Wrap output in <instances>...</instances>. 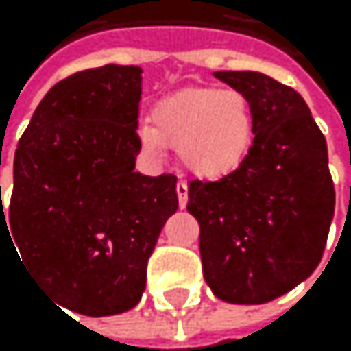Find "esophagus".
<instances>
[{"mask_svg": "<svg viewBox=\"0 0 351 351\" xmlns=\"http://www.w3.org/2000/svg\"><path fill=\"white\" fill-rule=\"evenodd\" d=\"M177 195H179V206L185 208L187 206V183L185 181L177 183Z\"/></svg>", "mask_w": 351, "mask_h": 351, "instance_id": "esophagus-1", "label": "esophagus"}]
</instances>
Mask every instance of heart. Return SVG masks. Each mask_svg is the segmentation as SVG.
Wrapping results in <instances>:
<instances>
[{"instance_id":"obj_1","label":"heart","mask_w":351,"mask_h":351,"mask_svg":"<svg viewBox=\"0 0 351 351\" xmlns=\"http://www.w3.org/2000/svg\"><path fill=\"white\" fill-rule=\"evenodd\" d=\"M143 124V149L160 158L166 147L179 149L183 166L199 179H223L248 156L254 113L236 88H189L162 99Z\"/></svg>"}]
</instances>
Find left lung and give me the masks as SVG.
I'll use <instances>...</instances> for the list:
<instances>
[{
	"instance_id": "obj_1",
	"label": "left lung",
	"mask_w": 351,
	"mask_h": 351,
	"mask_svg": "<svg viewBox=\"0 0 351 351\" xmlns=\"http://www.w3.org/2000/svg\"><path fill=\"white\" fill-rule=\"evenodd\" d=\"M244 92L254 141L223 179L187 185L213 293L240 305L278 299L318 267L335 213L326 141L301 94L257 71H217Z\"/></svg>"
}]
</instances>
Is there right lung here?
Instances as JSON below:
<instances>
[{
	"label": "right lung",
	"instance_id": "obj_1",
	"mask_svg": "<svg viewBox=\"0 0 351 351\" xmlns=\"http://www.w3.org/2000/svg\"><path fill=\"white\" fill-rule=\"evenodd\" d=\"M138 101L132 64L60 80L19 141L5 208L0 193V238H14L46 291L75 314L113 316L141 301L147 261L179 208L174 174L134 172Z\"/></svg>",
	"mask_w": 351,
	"mask_h": 351
}]
</instances>
